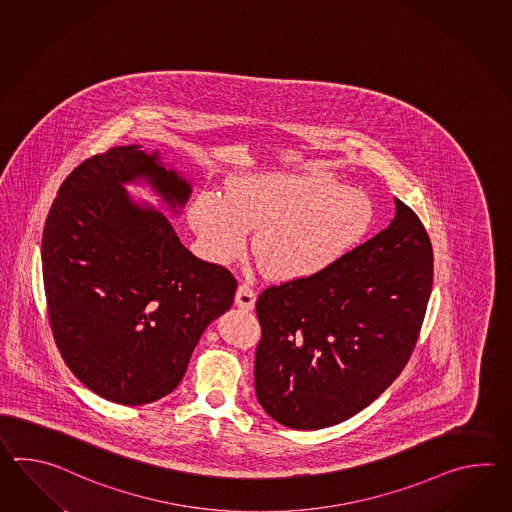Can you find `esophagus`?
<instances>
[{
  "mask_svg": "<svg viewBox=\"0 0 512 512\" xmlns=\"http://www.w3.org/2000/svg\"><path fill=\"white\" fill-rule=\"evenodd\" d=\"M255 290L251 288L250 284L242 283L237 288V294H235V303L237 307L244 308V310H251L255 307Z\"/></svg>",
  "mask_w": 512,
  "mask_h": 512,
  "instance_id": "1",
  "label": "esophagus"
}]
</instances>
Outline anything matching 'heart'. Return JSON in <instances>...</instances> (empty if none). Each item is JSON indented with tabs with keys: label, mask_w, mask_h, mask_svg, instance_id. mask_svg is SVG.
Here are the masks:
<instances>
[{
	"label": "heart",
	"mask_w": 512,
	"mask_h": 512,
	"mask_svg": "<svg viewBox=\"0 0 512 512\" xmlns=\"http://www.w3.org/2000/svg\"><path fill=\"white\" fill-rule=\"evenodd\" d=\"M373 218L362 191L323 174L246 172L228 193L207 191L191 205V222L216 261H231L257 228L253 255L279 281L325 272L362 239Z\"/></svg>",
	"instance_id": "heart-1"
}]
</instances>
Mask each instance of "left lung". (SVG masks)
Returning <instances> with one entry per match:
<instances>
[{"label":"left lung","instance_id":"1","mask_svg":"<svg viewBox=\"0 0 512 512\" xmlns=\"http://www.w3.org/2000/svg\"><path fill=\"white\" fill-rule=\"evenodd\" d=\"M395 204L373 239L257 299L255 393L273 421L294 430L347 421L408 364L432 294L433 250L421 218Z\"/></svg>","mask_w":512,"mask_h":512}]
</instances>
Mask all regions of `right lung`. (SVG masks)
Listing matches in <instances>:
<instances>
[{"label": "right lung", "mask_w": 512, "mask_h": 512, "mask_svg": "<svg viewBox=\"0 0 512 512\" xmlns=\"http://www.w3.org/2000/svg\"><path fill=\"white\" fill-rule=\"evenodd\" d=\"M143 178L171 209L191 183L139 145L82 161L58 189L42 235L53 338L99 397L141 406L182 382L205 327L233 305L237 279L183 246L167 216L132 202Z\"/></svg>", "instance_id": "add662e5"}]
</instances>
